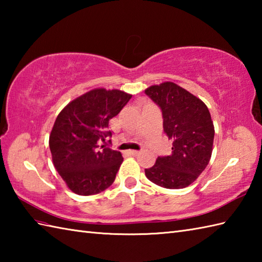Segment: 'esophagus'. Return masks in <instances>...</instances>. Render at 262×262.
Listing matches in <instances>:
<instances>
[{
    "label": "esophagus",
    "mask_w": 262,
    "mask_h": 262,
    "mask_svg": "<svg viewBox=\"0 0 262 262\" xmlns=\"http://www.w3.org/2000/svg\"><path fill=\"white\" fill-rule=\"evenodd\" d=\"M138 153V151H135V149H129V151H127V154L128 155H133V157H135V155H137Z\"/></svg>",
    "instance_id": "1"
}]
</instances>
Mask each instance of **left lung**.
<instances>
[{
    "label": "left lung",
    "instance_id": "1",
    "mask_svg": "<svg viewBox=\"0 0 262 262\" xmlns=\"http://www.w3.org/2000/svg\"><path fill=\"white\" fill-rule=\"evenodd\" d=\"M145 93L162 110L163 129L172 152L159 157L145 176L166 189H182L197 179L213 152L214 124L202 100L173 82L147 88Z\"/></svg>",
    "mask_w": 262,
    "mask_h": 262
}]
</instances>
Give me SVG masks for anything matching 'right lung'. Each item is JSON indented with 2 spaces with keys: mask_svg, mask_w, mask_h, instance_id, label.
Listing matches in <instances>:
<instances>
[{
  "mask_svg": "<svg viewBox=\"0 0 262 262\" xmlns=\"http://www.w3.org/2000/svg\"><path fill=\"white\" fill-rule=\"evenodd\" d=\"M130 98L132 94L120 90L93 89L58 114L49 148L55 169L74 193L90 196L114 183L124 159L120 152L100 146V142L111 137L109 120Z\"/></svg>",
  "mask_w": 262,
  "mask_h": 262,
  "instance_id": "right-lung-1",
  "label": "right lung"
}]
</instances>
